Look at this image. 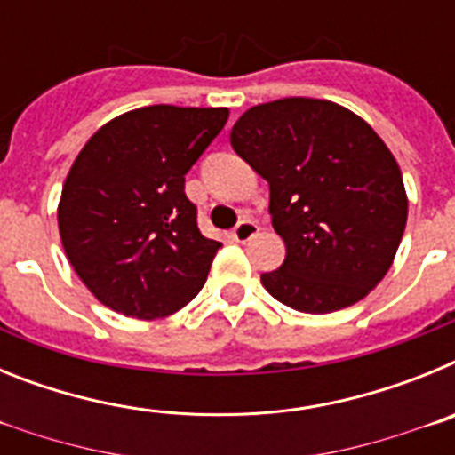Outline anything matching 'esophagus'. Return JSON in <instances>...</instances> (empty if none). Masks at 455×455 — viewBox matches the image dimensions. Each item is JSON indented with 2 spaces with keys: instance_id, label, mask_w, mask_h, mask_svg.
I'll return each instance as SVG.
<instances>
[{
  "instance_id": "obj_1",
  "label": "esophagus",
  "mask_w": 455,
  "mask_h": 455,
  "mask_svg": "<svg viewBox=\"0 0 455 455\" xmlns=\"http://www.w3.org/2000/svg\"><path fill=\"white\" fill-rule=\"evenodd\" d=\"M257 232H259V225H257L255 220H251V219H243V220H241V223L235 228V239L243 243V241L252 239V236H255Z\"/></svg>"
}]
</instances>
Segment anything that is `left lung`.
<instances>
[{
    "mask_svg": "<svg viewBox=\"0 0 455 455\" xmlns=\"http://www.w3.org/2000/svg\"><path fill=\"white\" fill-rule=\"evenodd\" d=\"M236 155L271 188L283 267L262 273L273 299L307 315L363 300L385 277L408 220L401 168L360 116L328 100L283 98L232 127Z\"/></svg>",
    "mask_w": 455,
    "mask_h": 455,
    "instance_id": "1",
    "label": "left lung"
}]
</instances>
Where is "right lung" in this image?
<instances>
[{
    "label": "right lung",
    "instance_id": "1",
    "mask_svg": "<svg viewBox=\"0 0 455 455\" xmlns=\"http://www.w3.org/2000/svg\"><path fill=\"white\" fill-rule=\"evenodd\" d=\"M228 116L225 107L152 104L108 120L86 140L63 182L59 232L100 303L155 321L203 289L220 243L200 232L184 175Z\"/></svg>",
    "mask_w": 455,
    "mask_h": 455
}]
</instances>
